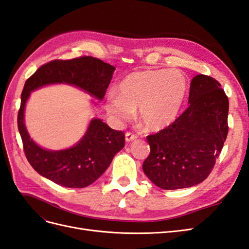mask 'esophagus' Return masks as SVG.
I'll list each match as a JSON object with an SVG mask.
<instances>
[{
	"label": "esophagus",
	"mask_w": 249,
	"mask_h": 249,
	"mask_svg": "<svg viewBox=\"0 0 249 249\" xmlns=\"http://www.w3.org/2000/svg\"><path fill=\"white\" fill-rule=\"evenodd\" d=\"M136 138H137V135L132 134V133H130V132H126V133H125V141H126V142H131V141L135 140Z\"/></svg>",
	"instance_id": "1"
}]
</instances>
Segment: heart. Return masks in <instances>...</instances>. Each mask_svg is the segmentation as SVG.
I'll use <instances>...</instances> for the list:
<instances>
[{
  "mask_svg": "<svg viewBox=\"0 0 249 249\" xmlns=\"http://www.w3.org/2000/svg\"><path fill=\"white\" fill-rule=\"evenodd\" d=\"M188 82L177 71H139L125 76L107 96L105 109L117 123L130 120L137 109L140 124L161 131L175 123L184 105Z\"/></svg>",
  "mask_w": 249,
  "mask_h": 249,
  "instance_id": "heart-1",
  "label": "heart"
}]
</instances>
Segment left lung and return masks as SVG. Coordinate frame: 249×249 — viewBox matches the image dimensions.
<instances>
[{
	"mask_svg": "<svg viewBox=\"0 0 249 249\" xmlns=\"http://www.w3.org/2000/svg\"><path fill=\"white\" fill-rule=\"evenodd\" d=\"M220 87L209 76H195L189 107L166 129L146 137L150 153L142 168L161 189L195 186L212 171L229 132V99Z\"/></svg>",
	"mask_w": 249,
	"mask_h": 249,
	"instance_id": "obj_1",
	"label": "left lung"
}]
</instances>
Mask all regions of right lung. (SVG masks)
Returning a JSON list of instances; mask_svg holds the SVG:
<instances>
[{"mask_svg":"<svg viewBox=\"0 0 249 249\" xmlns=\"http://www.w3.org/2000/svg\"><path fill=\"white\" fill-rule=\"evenodd\" d=\"M115 67L102 60L83 56L43 64L26 83L20 96L18 126L29 163L40 176L60 186L84 188L106 171L124 146V132L115 131L100 118L90 120L87 131L73 146L52 150L39 146L25 125V107L34 90L51 84H67L103 100Z\"/></svg>","mask_w":249,"mask_h":249,"instance_id":"1","label":"right lung"}]
</instances>
